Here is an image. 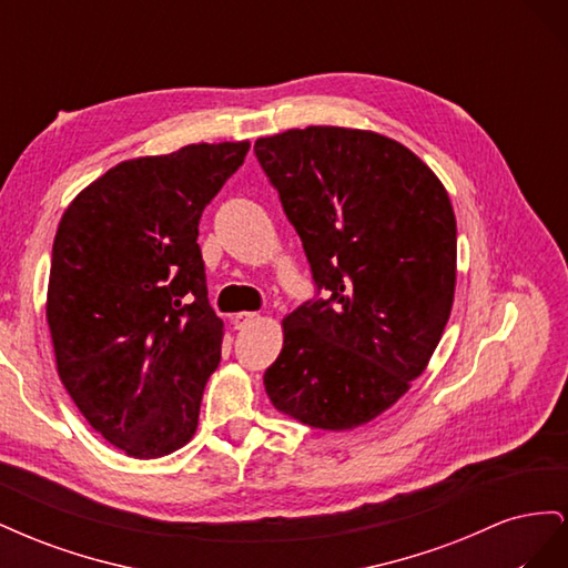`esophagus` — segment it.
<instances>
[{
    "label": "esophagus",
    "instance_id": "esophagus-1",
    "mask_svg": "<svg viewBox=\"0 0 568 568\" xmlns=\"http://www.w3.org/2000/svg\"><path fill=\"white\" fill-rule=\"evenodd\" d=\"M255 320H261V315L257 313H236L234 315V329H246V326H251Z\"/></svg>",
    "mask_w": 568,
    "mask_h": 568
}]
</instances>
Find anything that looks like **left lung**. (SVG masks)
I'll list each match as a JSON object with an SVG mask.
<instances>
[{"label": "left lung", "instance_id": "8db88e82", "mask_svg": "<svg viewBox=\"0 0 568 568\" xmlns=\"http://www.w3.org/2000/svg\"><path fill=\"white\" fill-rule=\"evenodd\" d=\"M253 151L324 291L284 320L265 390L284 415L324 432L367 424L407 393L448 324V192L407 146L367 130H286Z\"/></svg>", "mask_w": 568, "mask_h": 568}]
</instances>
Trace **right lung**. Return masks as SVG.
<instances>
[{
	"instance_id": "obj_1",
	"label": "right lung",
	"mask_w": 568,
	"mask_h": 568,
	"mask_svg": "<svg viewBox=\"0 0 568 568\" xmlns=\"http://www.w3.org/2000/svg\"><path fill=\"white\" fill-rule=\"evenodd\" d=\"M248 146L123 161L59 222L47 288L57 369L94 432L130 457L170 455L196 432L222 343L199 220Z\"/></svg>"
}]
</instances>
